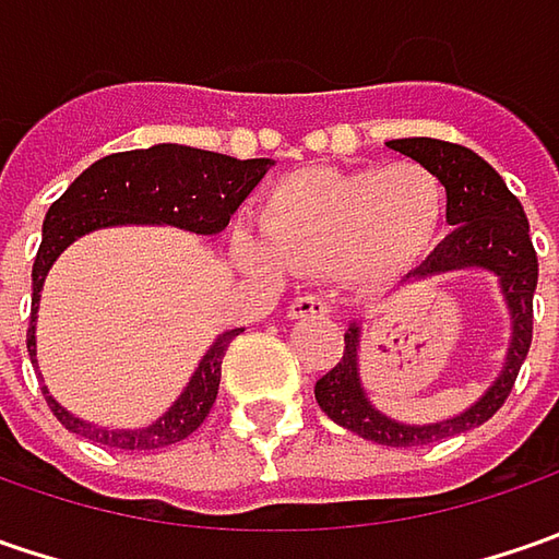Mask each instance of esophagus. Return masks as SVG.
I'll use <instances>...</instances> for the list:
<instances>
[{"label": "esophagus", "mask_w": 559, "mask_h": 559, "mask_svg": "<svg viewBox=\"0 0 559 559\" xmlns=\"http://www.w3.org/2000/svg\"><path fill=\"white\" fill-rule=\"evenodd\" d=\"M289 320H308V317H330V301L320 295H301L289 301Z\"/></svg>", "instance_id": "1"}]
</instances>
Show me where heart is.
Returning a JSON list of instances; mask_svg holds the SVG:
<instances>
[{"instance_id": "heart-1", "label": "heart", "mask_w": 559, "mask_h": 559, "mask_svg": "<svg viewBox=\"0 0 559 559\" xmlns=\"http://www.w3.org/2000/svg\"><path fill=\"white\" fill-rule=\"evenodd\" d=\"M448 224V189L417 162L313 167L270 189L261 236L239 226L233 254L254 273L333 270L342 283L379 286L423 264Z\"/></svg>"}]
</instances>
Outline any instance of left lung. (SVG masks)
I'll return each mask as SVG.
<instances>
[{"label": "left lung", "mask_w": 559, "mask_h": 559, "mask_svg": "<svg viewBox=\"0 0 559 559\" xmlns=\"http://www.w3.org/2000/svg\"><path fill=\"white\" fill-rule=\"evenodd\" d=\"M385 145L439 174L448 189V224L454 226L444 242L404 276V283L457 270H485L495 276L510 313V345L501 373L466 411L436 423H404L376 407L360 382V323H348L342 360L313 385L320 411L360 439L385 448H414L483 426L507 401L532 345V295L538 286V258L528 239L523 204L507 189L501 174L473 148L426 136L392 140Z\"/></svg>", "instance_id": "obj_1"}]
</instances>
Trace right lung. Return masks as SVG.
Returning a JSON list of instances; mask_svg holds the SVG:
<instances>
[{
	"instance_id": "obj_1",
	"label": "right lung",
	"mask_w": 559,
	"mask_h": 559,
	"mask_svg": "<svg viewBox=\"0 0 559 559\" xmlns=\"http://www.w3.org/2000/svg\"><path fill=\"white\" fill-rule=\"evenodd\" d=\"M270 164H273L270 158L239 162L229 155L189 148L177 142H158L152 148L118 152V155L90 164L74 183L64 189V195L46 211V221H43V246L33 261L31 330H27V352H31L33 367H36V313H39V298H43L39 292L64 248L93 229L127 224L177 226L199 236H214L229 224V217L246 202L248 192L264 180ZM239 333L242 330H226L217 335L214 345L199 360L195 373L189 376L180 397L155 423L140 426V429L96 426L90 419L74 417L68 407H61L46 385H43V395L58 423L83 439L120 448V451L167 448L192 436L204 423L217 397L226 348Z\"/></svg>"
}]
</instances>
